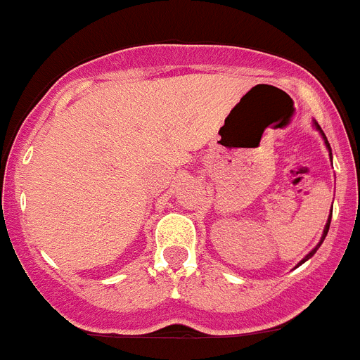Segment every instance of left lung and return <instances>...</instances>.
I'll return each mask as SVG.
<instances>
[{
  "instance_id": "1",
  "label": "left lung",
  "mask_w": 360,
  "mask_h": 360,
  "mask_svg": "<svg viewBox=\"0 0 360 360\" xmlns=\"http://www.w3.org/2000/svg\"><path fill=\"white\" fill-rule=\"evenodd\" d=\"M311 126H314V128H316V129H317V131H319V133H321V136H323V141H324V146H326V149H328V153H330V160H332V148H330V144H328V139H326V135H324V133H323V129H321V126H319V124H317V122H316V120H311ZM332 207H333V203H332ZM330 221H332V211H330V214H328V219H326V225H324V229H323V236H321L319 243H317V245H316V247H314V249H311V250H310V252H308V254H307V256H304V257H303V259H301V262H299V263H297V266H299V265H303V263H304V262H308V259H310V257H311V256H314V254H316V252H317V249H319V247H321V243H323V241H324V238H326V234H328V229H330Z\"/></svg>"
}]
</instances>
